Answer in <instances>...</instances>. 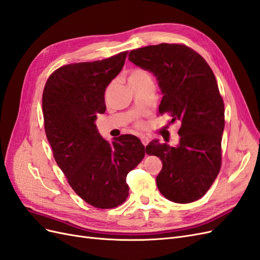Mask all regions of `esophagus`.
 <instances>
[{
	"mask_svg": "<svg viewBox=\"0 0 260 260\" xmlns=\"http://www.w3.org/2000/svg\"><path fill=\"white\" fill-rule=\"evenodd\" d=\"M141 142H142V144L144 145V146H146L147 144H148V142H149V139L147 138V137H145V136H141Z\"/></svg>",
	"mask_w": 260,
	"mask_h": 260,
	"instance_id": "34e87169",
	"label": "esophagus"
}]
</instances>
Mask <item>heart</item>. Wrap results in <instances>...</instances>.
<instances>
[{
	"label": "heart",
	"instance_id": "b5f03b06",
	"mask_svg": "<svg viewBox=\"0 0 260 260\" xmlns=\"http://www.w3.org/2000/svg\"><path fill=\"white\" fill-rule=\"evenodd\" d=\"M128 82L130 85H136L141 83H153L152 75L144 68H133L128 75Z\"/></svg>",
	"mask_w": 260,
	"mask_h": 260
}]
</instances>
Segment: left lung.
<instances>
[{
  "label": "left lung",
  "mask_w": 260,
  "mask_h": 260,
  "mask_svg": "<svg viewBox=\"0 0 260 260\" xmlns=\"http://www.w3.org/2000/svg\"><path fill=\"white\" fill-rule=\"evenodd\" d=\"M129 60L156 77L162 94L158 115L181 124L177 146L158 140L146 146V154L162 162L158 190L175 203L198 201L221 167L224 105L215 75L199 53L183 44L148 45L131 51Z\"/></svg>",
  "instance_id": "8db88e82"
}]
</instances>
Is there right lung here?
I'll return each mask as SVG.
<instances>
[{"label":"right lung","instance_id":"right-lung-1","mask_svg":"<svg viewBox=\"0 0 260 260\" xmlns=\"http://www.w3.org/2000/svg\"><path fill=\"white\" fill-rule=\"evenodd\" d=\"M127 54L59 67L43 90L44 129L54 158L73 190L101 209L117 207L128 198L127 175L146 152L132 135L108 142L95 124L98 115L105 113L107 85L121 72Z\"/></svg>","mask_w":260,"mask_h":260}]
</instances>
